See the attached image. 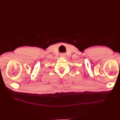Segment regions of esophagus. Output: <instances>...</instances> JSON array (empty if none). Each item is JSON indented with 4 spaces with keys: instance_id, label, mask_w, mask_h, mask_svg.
<instances>
[{
    "instance_id": "obj_1",
    "label": "esophagus",
    "mask_w": 120,
    "mask_h": 120,
    "mask_svg": "<svg viewBox=\"0 0 120 120\" xmlns=\"http://www.w3.org/2000/svg\"><path fill=\"white\" fill-rule=\"evenodd\" d=\"M60 56L61 57H66V54H65V53H61Z\"/></svg>"
}]
</instances>
